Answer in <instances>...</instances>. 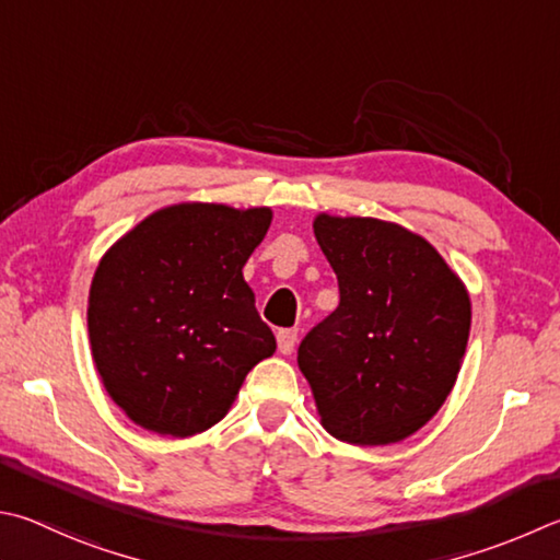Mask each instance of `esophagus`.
Returning <instances> with one entry per match:
<instances>
[{"instance_id":"esophagus-1","label":"esophagus","mask_w":560,"mask_h":560,"mask_svg":"<svg viewBox=\"0 0 560 560\" xmlns=\"http://www.w3.org/2000/svg\"><path fill=\"white\" fill-rule=\"evenodd\" d=\"M299 340V330H279L277 332V342H279V352L281 354H291L293 352V345Z\"/></svg>"}]
</instances>
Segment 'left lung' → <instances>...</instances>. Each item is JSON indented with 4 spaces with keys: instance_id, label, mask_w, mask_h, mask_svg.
<instances>
[{
    "instance_id": "1",
    "label": "left lung",
    "mask_w": 560,
    "mask_h": 560,
    "mask_svg": "<svg viewBox=\"0 0 560 560\" xmlns=\"http://www.w3.org/2000/svg\"><path fill=\"white\" fill-rule=\"evenodd\" d=\"M340 303L299 345L320 425L350 445L423 429L453 392L470 338V293L429 240L396 222L313 218Z\"/></svg>"
}]
</instances>
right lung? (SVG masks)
I'll list each match as a JSON object with an SVG mask.
<instances>
[{
	"mask_svg": "<svg viewBox=\"0 0 560 560\" xmlns=\"http://www.w3.org/2000/svg\"><path fill=\"white\" fill-rule=\"evenodd\" d=\"M271 218L267 206L174 202L103 254L88 296L90 352L129 421L174 439L208 431L277 350L242 277Z\"/></svg>",
	"mask_w": 560,
	"mask_h": 560,
	"instance_id": "1",
	"label": "right lung"
}]
</instances>
